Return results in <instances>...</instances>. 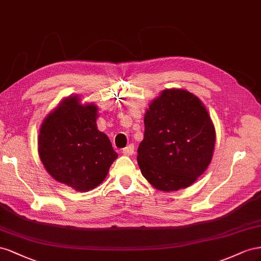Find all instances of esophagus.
Masks as SVG:
<instances>
[{
    "label": "esophagus",
    "instance_id": "34e87169",
    "mask_svg": "<svg viewBox=\"0 0 261 261\" xmlns=\"http://www.w3.org/2000/svg\"><path fill=\"white\" fill-rule=\"evenodd\" d=\"M122 153H123L124 155H128V156H129V155H132L133 153H135V146H133L132 144L128 145V146L123 148Z\"/></svg>",
    "mask_w": 261,
    "mask_h": 261
}]
</instances>
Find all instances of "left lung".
<instances>
[{"label": "left lung", "mask_w": 261, "mask_h": 261, "mask_svg": "<svg viewBox=\"0 0 261 261\" xmlns=\"http://www.w3.org/2000/svg\"><path fill=\"white\" fill-rule=\"evenodd\" d=\"M215 128L203 102L182 88H166L144 115L138 164L155 189L187 188L211 163Z\"/></svg>", "instance_id": "obj_1"}]
</instances>
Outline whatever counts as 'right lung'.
Returning a JSON list of instances; mask_svg holds the SVG:
<instances>
[{"instance_id": "right-lung-1", "label": "right lung", "mask_w": 261, "mask_h": 261, "mask_svg": "<svg viewBox=\"0 0 261 261\" xmlns=\"http://www.w3.org/2000/svg\"><path fill=\"white\" fill-rule=\"evenodd\" d=\"M98 107L70 95L43 119L38 154L43 167L58 182L80 192L99 186L117 160L110 140L96 124Z\"/></svg>"}]
</instances>
